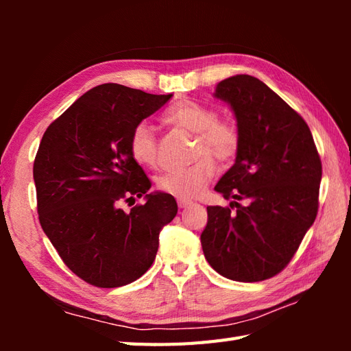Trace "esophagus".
<instances>
[{
  "label": "esophagus",
  "instance_id": "34e87169",
  "mask_svg": "<svg viewBox=\"0 0 351 351\" xmlns=\"http://www.w3.org/2000/svg\"><path fill=\"white\" fill-rule=\"evenodd\" d=\"M193 202H191V200H189V199H178V206H180V208H187Z\"/></svg>",
  "mask_w": 351,
  "mask_h": 351
}]
</instances>
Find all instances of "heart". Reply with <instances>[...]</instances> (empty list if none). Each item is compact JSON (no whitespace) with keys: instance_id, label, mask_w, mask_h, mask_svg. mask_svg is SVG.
I'll return each instance as SVG.
<instances>
[{"instance_id":"1","label":"heart","mask_w":351,"mask_h":351,"mask_svg":"<svg viewBox=\"0 0 351 351\" xmlns=\"http://www.w3.org/2000/svg\"><path fill=\"white\" fill-rule=\"evenodd\" d=\"M164 122L196 134L191 158H196L182 170L166 171L156 180L158 189L180 199L195 197L214 176L215 164L232 162L241 147V132L230 121H219L217 110L196 101H182L164 114ZM130 152L141 166L152 167L158 155L155 130L140 122L130 136Z\"/></svg>"}]
</instances>
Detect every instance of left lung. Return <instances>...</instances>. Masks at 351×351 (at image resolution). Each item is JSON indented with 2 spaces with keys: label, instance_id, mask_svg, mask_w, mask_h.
<instances>
[{
  "label": "left lung",
  "instance_id": "1",
  "mask_svg": "<svg viewBox=\"0 0 351 351\" xmlns=\"http://www.w3.org/2000/svg\"><path fill=\"white\" fill-rule=\"evenodd\" d=\"M214 96L232 108L241 147L214 187L231 208H206L204 255L230 280L270 279L293 259L317 217L322 160L308 123L261 80L229 77Z\"/></svg>",
  "mask_w": 351,
  "mask_h": 351
}]
</instances>
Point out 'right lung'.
<instances>
[{
	"instance_id": "obj_1",
	"label": "right lung",
	"mask_w": 351,
	"mask_h": 351,
	"mask_svg": "<svg viewBox=\"0 0 351 351\" xmlns=\"http://www.w3.org/2000/svg\"><path fill=\"white\" fill-rule=\"evenodd\" d=\"M170 98L101 84L43 134L33 166L40 226L69 270L90 285L116 288L143 276L160 230L178 213L171 195H147L152 184L130 152L134 126ZM143 194L146 204L130 213L120 208Z\"/></svg>"
}]
</instances>
